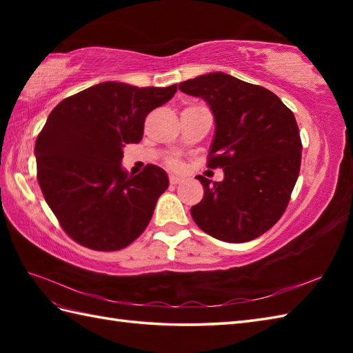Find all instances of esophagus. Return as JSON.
<instances>
[{
    "mask_svg": "<svg viewBox=\"0 0 353 353\" xmlns=\"http://www.w3.org/2000/svg\"><path fill=\"white\" fill-rule=\"evenodd\" d=\"M182 182V179L179 177V176H170V183L171 185H177V183H181Z\"/></svg>",
    "mask_w": 353,
    "mask_h": 353,
    "instance_id": "1",
    "label": "esophagus"
}]
</instances>
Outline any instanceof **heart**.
Masks as SVG:
<instances>
[{"label":"heart","mask_w":353,"mask_h":353,"mask_svg":"<svg viewBox=\"0 0 353 353\" xmlns=\"http://www.w3.org/2000/svg\"><path fill=\"white\" fill-rule=\"evenodd\" d=\"M170 167L179 170V168H182V163L179 162V161H176V159H172V161H170Z\"/></svg>","instance_id":"b5f03b06"}]
</instances>
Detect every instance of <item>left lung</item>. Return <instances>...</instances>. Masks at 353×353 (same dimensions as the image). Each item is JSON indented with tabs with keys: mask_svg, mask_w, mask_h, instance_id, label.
Segmentation results:
<instances>
[{
	"mask_svg": "<svg viewBox=\"0 0 353 353\" xmlns=\"http://www.w3.org/2000/svg\"><path fill=\"white\" fill-rule=\"evenodd\" d=\"M203 99L215 133L208 167H221V182L196 179L205 188L192 220L211 236L245 243L273 228L287 208L301 171L302 142L292 112L268 89L224 72L179 85Z\"/></svg>",
	"mask_w": 353,
	"mask_h": 353,
	"instance_id": "left-lung-1",
	"label": "left lung"
}]
</instances>
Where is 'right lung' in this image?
<instances>
[{"label":"right lung","mask_w":353,"mask_h":353,"mask_svg":"<svg viewBox=\"0 0 353 353\" xmlns=\"http://www.w3.org/2000/svg\"><path fill=\"white\" fill-rule=\"evenodd\" d=\"M176 91V85L103 81L51 110L34 145L37 181L74 241L112 252L145 230L157 199L168 188V176L152 163L129 174L121 165L123 147L138 144L147 115Z\"/></svg>","instance_id":"1"}]
</instances>
